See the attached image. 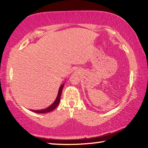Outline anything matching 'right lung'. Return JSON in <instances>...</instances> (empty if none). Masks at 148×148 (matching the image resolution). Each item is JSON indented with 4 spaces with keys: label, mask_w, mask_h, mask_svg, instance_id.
<instances>
[{
    "label": "right lung",
    "mask_w": 148,
    "mask_h": 148,
    "mask_svg": "<svg viewBox=\"0 0 148 148\" xmlns=\"http://www.w3.org/2000/svg\"><path fill=\"white\" fill-rule=\"evenodd\" d=\"M63 87H64V84H62V86H61V87H60L59 90V93H58V95H57V99L56 101H55L51 105V106H49L48 108H47L46 109H44V110H31V111L36 112V113H38V114H43V113H47V112H51L52 110L56 109L57 106L59 105V103L60 102L62 90V88H63Z\"/></svg>",
    "instance_id": "right-lung-1"
}]
</instances>
